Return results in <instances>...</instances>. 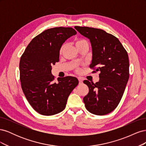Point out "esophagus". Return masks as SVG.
I'll list each match as a JSON object with an SVG mask.
<instances>
[{"label":"esophagus","instance_id":"esophagus-1","mask_svg":"<svg viewBox=\"0 0 146 146\" xmlns=\"http://www.w3.org/2000/svg\"><path fill=\"white\" fill-rule=\"evenodd\" d=\"M78 81H79V85H82L83 84V79L82 78L79 77L78 78Z\"/></svg>","mask_w":146,"mask_h":146}]
</instances>
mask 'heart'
Listing matches in <instances>:
<instances>
[{"mask_svg": "<svg viewBox=\"0 0 146 146\" xmlns=\"http://www.w3.org/2000/svg\"><path fill=\"white\" fill-rule=\"evenodd\" d=\"M75 42H76V46L77 47V46L81 44H82L83 42H86V41L85 40V39H76V41H75ZM63 48H64V45L61 46V47L60 48V54H61V53H62L63 50ZM77 71L79 72V71H80V69H77Z\"/></svg>", "mask_w": 146, "mask_h": 146, "instance_id": "obj_1", "label": "heart"}]
</instances>
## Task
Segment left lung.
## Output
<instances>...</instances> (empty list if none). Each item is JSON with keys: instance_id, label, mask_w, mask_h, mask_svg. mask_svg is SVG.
<instances>
[{"instance_id": "8db88e82", "label": "left lung", "mask_w": 146, "mask_h": 146, "mask_svg": "<svg viewBox=\"0 0 146 146\" xmlns=\"http://www.w3.org/2000/svg\"><path fill=\"white\" fill-rule=\"evenodd\" d=\"M90 40L92 72H100L99 81L83 83L89 92L83 102L88 111L105 115L113 111L120 102L129 78V60L126 50L119 39L105 31L88 27H75Z\"/></svg>"}]
</instances>
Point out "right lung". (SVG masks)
<instances>
[{
  "mask_svg": "<svg viewBox=\"0 0 146 146\" xmlns=\"http://www.w3.org/2000/svg\"><path fill=\"white\" fill-rule=\"evenodd\" d=\"M77 32L71 27L47 29L35 36L26 47L19 62L22 90L32 108L38 113L51 116L65 108L70 92L78 84L68 76L55 81L52 65L59 61L60 48Z\"/></svg>",
  "mask_w": 146,
  "mask_h": 146,
  "instance_id": "add662e5",
  "label": "right lung"
}]
</instances>
